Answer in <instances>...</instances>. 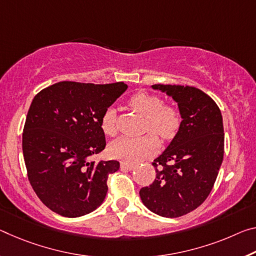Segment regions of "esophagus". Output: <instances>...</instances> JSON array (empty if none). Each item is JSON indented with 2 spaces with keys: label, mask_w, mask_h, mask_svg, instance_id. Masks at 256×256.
<instances>
[{
  "label": "esophagus",
  "mask_w": 256,
  "mask_h": 256,
  "mask_svg": "<svg viewBox=\"0 0 256 256\" xmlns=\"http://www.w3.org/2000/svg\"><path fill=\"white\" fill-rule=\"evenodd\" d=\"M134 168H136L134 164L125 163V162H123V163H120V168L122 170H128V171H131V170H133Z\"/></svg>",
  "instance_id": "obj_1"
}]
</instances>
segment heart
I'll use <instances>...</instances> for the list:
<instances>
[{"label": "heart", "instance_id": "heart-1", "mask_svg": "<svg viewBox=\"0 0 256 256\" xmlns=\"http://www.w3.org/2000/svg\"><path fill=\"white\" fill-rule=\"evenodd\" d=\"M128 106L146 118V131H152L163 140H170L176 134L181 125V115L178 108L164 104L160 96L149 92H138L128 100ZM100 128L106 136H114L117 133L115 110L108 108L100 120ZM158 139L149 133L141 138L122 136L112 141L109 152L115 158L128 163L144 160L156 152Z\"/></svg>", "mask_w": 256, "mask_h": 256}]
</instances>
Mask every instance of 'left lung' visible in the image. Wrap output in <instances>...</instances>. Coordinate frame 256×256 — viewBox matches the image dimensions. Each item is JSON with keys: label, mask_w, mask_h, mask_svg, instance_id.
Listing matches in <instances>:
<instances>
[{"label": "left lung", "mask_w": 256, "mask_h": 256, "mask_svg": "<svg viewBox=\"0 0 256 256\" xmlns=\"http://www.w3.org/2000/svg\"><path fill=\"white\" fill-rule=\"evenodd\" d=\"M178 102L181 125L171 144L154 160L156 179L140 190L152 212L179 218L202 205L212 190L224 154L220 108L200 88L155 84Z\"/></svg>", "instance_id": "obj_1"}]
</instances>
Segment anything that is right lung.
Masks as SVG:
<instances>
[{"mask_svg": "<svg viewBox=\"0 0 256 256\" xmlns=\"http://www.w3.org/2000/svg\"><path fill=\"white\" fill-rule=\"evenodd\" d=\"M126 88L123 82L64 80L34 96L24 126V160L35 194L56 214L78 218L102 204L108 176L120 162L88 158L106 147L101 117Z\"/></svg>", "mask_w": 256, "mask_h": 256, "instance_id": "obj_1", "label": "right lung"}]
</instances>
